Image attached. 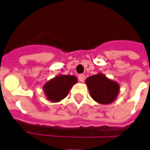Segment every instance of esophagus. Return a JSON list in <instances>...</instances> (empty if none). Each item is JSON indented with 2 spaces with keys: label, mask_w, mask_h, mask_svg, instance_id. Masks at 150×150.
<instances>
[{
  "label": "esophagus",
  "mask_w": 150,
  "mask_h": 150,
  "mask_svg": "<svg viewBox=\"0 0 150 150\" xmlns=\"http://www.w3.org/2000/svg\"><path fill=\"white\" fill-rule=\"evenodd\" d=\"M85 79H86V75H83V74H80V75H79V80L81 81V82H84Z\"/></svg>",
  "instance_id": "esophagus-1"
}]
</instances>
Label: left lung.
<instances>
[{"label":"left lung","mask_w":150,"mask_h":150,"mask_svg":"<svg viewBox=\"0 0 150 150\" xmlns=\"http://www.w3.org/2000/svg\"><path fill=\"white\" fill-rule=\"evenodd\" d=\"M86 84L91 97L99 104L112 103L119 93V83L107 78L103 73L89 76L86 80Z\"/></svg>","instance_id":"obj_1"}]
</instances>
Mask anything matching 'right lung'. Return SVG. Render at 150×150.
I'll use <instances>...</instances> for the list:
<instances>
[{
    "label": "right lung",
    "instance_id": "obj_1",
    "mask_svg": "<svg viewBox=\"0 0 150 150\" xmlns=\"http://www.w3.org/2000/svg\"><path fill=\"white\" fill-rule=\"evenodd\" d=\"M78 82L75 75H58L47 81L43 86V91L47 100L58 103L64 99L72 86Z\"/></svg>",
    "mask_w": 150,
    "mask_h": 150
}]
</instances>
